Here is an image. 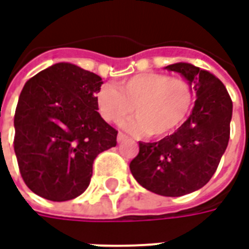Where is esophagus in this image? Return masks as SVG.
<instances>
[{
  "instance_id": "34e87169",
  "label": "esophagus",
  "mask_w": 249,
  "mask_h": 249,
  "mask_svg": "<svg viewBox=\"0 0 249 249\" xmlns=\"http://www.w3.org/2000/svg\"><path fill=\"white\" fill-rule=\"evenodd\" d=\"M128 140V136L125 135V133H123V132H120L119 135H117V141L119 142H123V141Z\"/></svg>"
}]
</instances>
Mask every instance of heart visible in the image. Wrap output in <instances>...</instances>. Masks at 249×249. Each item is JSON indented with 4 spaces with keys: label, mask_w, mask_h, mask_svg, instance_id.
I'll use <instances>...</instances> for the list:
<instances>
[{
    "label": "heart",
    "mask_w": 249,
    "mask_h": 249,
    "mask_svg": "<svg viewBox=\"0 0 249 249\" xmlns=\"http://www.w3.org/2000/svg\"><path fill=\"white\" fill-rule=\"evenodd\" d=\"M96 104L101 117L113 124L135 110L137 117L126 121L125 129L137 136L164 139L187 121L195 104V92L184 78L148 71L121 80L116 89H98Z\"/></svg>",
    "instance_id": "heart-1"
}]
</instances>
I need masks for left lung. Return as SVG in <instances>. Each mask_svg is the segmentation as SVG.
Wrapping results in <instances>:
<instances>
[{"instance_id":"1","label":"left lung","mask_w":249,"mask_h":249,"mask_svg":"<svg viewBox=\"0 0 249 249\" xmlns=\"http://www.w3.org/2000/svg\"><path fill=\"white\" fill-rule=\"evenodd\" d=\"M195 89L192 113L173 135L157 142H139L130 161L133 178L161 196H183L208 183L230 140L232 100L224 84L209 71L187 62L167 66Z\"/></svg>"}]
</instances>
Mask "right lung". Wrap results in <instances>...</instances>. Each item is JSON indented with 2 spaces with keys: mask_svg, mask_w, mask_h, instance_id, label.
<instances>
[{
  "mask_svg": "<svg viewBox=\"0 0 249 249\" xmlns=\"http://www.w3.org/2000/svg\"><path fill=\"white\" fill-rule=\"evenodd\" d=\"M101 77L60 62L29 78L14 114V152L32 192L52 201L80 196L98 153L117 144V130L100 116Z\"/></svg>",
  "mask_w": 249,
  "mask_h": 249,
  "instance_id": "1",
  "label": "right lung"
}]
</instances>
